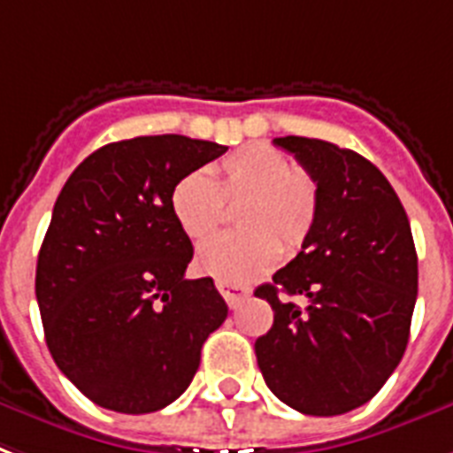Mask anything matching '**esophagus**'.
I'll return each mask as SVG.
<instances>
[{"mask_svg": "<svg viewBox=\"0 0 453 453\" xmlns=\"http://www.w3.org/2000/svg\"><path fill=\"white\" fill-rule=\"evenodd\" d=\"M216 288H219L220 296L226 299L230 309H234V306H237L242 299H247V296H250V289L244 288V285H234V282L219 280V282H216Z\"/></svg>", "mask_w": 453, "mask_h": 453, "instance_id": "esophagus-1", "label": "esophagus"}]
</instances>
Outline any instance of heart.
Listing matches in <instances>:
<instances>
[{
    "instance_id": "obj_1",
    "label": "heart",
    "mask_w": 453,
    "mask_h": 453,
    "mask_svg": "<svg viewBox=\"0 0 453 453\" xmlns=\"http://www.w3.org/2000/svg\"><path fill=\"white\" fill-rule=\"evenodd\" d=\"M237 206L240 230L196 250V271L223 282H247L278 264L282 250L306 244L319 219V185L268 144H244L206 171L182 175L171 189V211L189 240L211 237Z\"/></svg>"
}]
</instances>
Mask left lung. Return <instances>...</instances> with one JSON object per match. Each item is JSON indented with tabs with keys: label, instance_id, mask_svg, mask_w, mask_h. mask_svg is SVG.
Listing matches in <instances>:
<instances>
[{
	"label": "left lung",
	"instance_id": "left-lung-1",
	"mask_svg": "<svg viewBox=\"0 0 453 453\" xmlns=\"http://www.w3.org/2000/svg\"><path fill=\"white\" fill-rule=\"evenodd\" d=\"M319 185L302 251L254 295L273 327L254 344L273 395L306 416H340L378 395L409 344L418 257L388 178L351 150L275 137Z\"/></svg>",
	"mask_w": 453,
	"mask_h": 453
}]
</instances>
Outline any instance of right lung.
Instances as JSON below:
<instances>
[{"instance_id":"obj_1","label":"right lung","mask_w":453,"mask_h":453,"mask_svg":"<svg viewBox=\"0 0 453 453\" xmlns=\"http://www.w3.org/2000/svg\"><path fill=\"white\" fill-rule=\"evenodd\" d=\"M227 147L150 134L89 154L58 195L37 257L44 340L89 402L151 413L189 388L227 303L211 278L188 280L192 242L171 189Z\"/></svg>"}]
</instances>
